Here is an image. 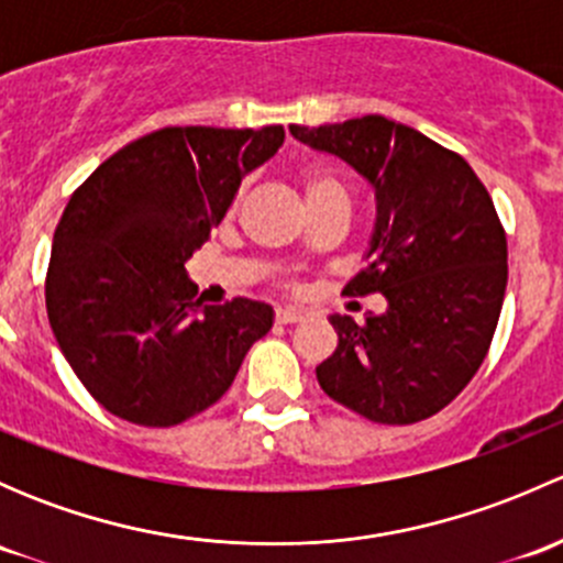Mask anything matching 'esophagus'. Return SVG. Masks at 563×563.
<instances>
[{
	"mask_svg": "<svg viewBox=\"0 0 563 563\" xmlns=\"http://www.w3.org/2000/svg\"><path fill=\"white\" fill-rule=\"evenodd\" d=\"M275 318H277V323H299V321H305V310H299V308H277L275 310Z\"/></svg>",
	"mask_w": 563,
	"mask_h": 563,
	"instance_id": "34e87169",
	"label": "esophagus"
}]
</instances>
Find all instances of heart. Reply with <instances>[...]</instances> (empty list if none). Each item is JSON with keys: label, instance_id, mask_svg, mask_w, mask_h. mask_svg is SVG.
I'll use <instances>...</instances> for the list:
<instances>
[{"label": "heart", "instance_id": "b5f03b06", "mask_svg": "<svg viewBox=\"0 0 563 563\" xmlns=\"http://www.w3.org/2000/svg\"><path fill=\"white\" fill-rule=\"evenodd\" d=\"M302 196L305 203L321 201V198H343L345 192L343 185L338 181V176L329 172H308L302 176Z\"/></svg>", "mask_w": 563, "mask_h": 563}]
</instances>
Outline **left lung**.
<instances>
[{
    "label": "left lung",
    "instance_id": "1",
    "mask_svg": "<svg viewBox=\"0 0 563 563\" xmlns=\"http://www.w3.org/2000/svg\"><path fill=\"white\" fill-rule=\"evenodd\" d=\"M291 135L349 163L376 192V225L351 297L384 294L387 310L329 316L338 349L316 367L321 389L378 424L433 417L485 362L507 291V234L474 168L387 117Z\"/></svg>",
    "mask_w": 563,
    "mask_h": 563
}]
</instances>
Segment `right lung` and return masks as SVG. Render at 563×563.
<instances>
[{
    "label": "right lung",
    "instance_id": "right-lung-1",
    "mask_svg": "<svg viewBox=\"0 0 563 563\" xmlns=\"http://www.w3.org/2000/svg\"><path fill=\"white\" fill-rule=\"evenodd\" d=\"M286 130L163 128L95 168L54 231L45 310L78 382L144 428H172L229 391L269 305H201L185 264Z\"/></svg>",
    "mask_w": 563,
    "mask_h": 563
}]
</instances>
